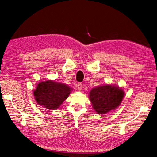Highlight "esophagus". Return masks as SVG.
<instances>
[{
    "label": "esophagus",
    "mask_w": 157,
    "mask_h": 157,
    "mask_svg": "<svg viewBox=\"0 0 157 157\" xmlns=\"http://www.w3.org/2000/svg\"><path fill=\"white\" fill-rule=\"evenodd\" d=\"M82 87H83V86H82V83H79L78 84V90L79 91H82Z\"/></svg>",
    "instance_id": "1"
}]
</instances>
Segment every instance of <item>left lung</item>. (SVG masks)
Instances as JSON below:
<instances>
[{"label": "left lung", "mask_w": 157, "mask_h": 157, "mask_svg": "<svg viewBox=\"0 0 157 157\" xmlns=\"http://www.w3.org/2000/svg\"><path fill=\"white\" fill-rule=\"evenodd\" d=\"M124 96V90L114 85L105 84L92 89L89 98L94 110L98 114H105L116 110Z\"/></svg>", "instance_id": "obj_1"}]
</instances>
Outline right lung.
<instances>
[{"mask_svg": "<svg viewBox=\"0 0 157 157\" xmlns=\"http://www.w3.org/2000/svg\"><path fill=\"white\" fill-rule=\"evenodd\" d=\"M73 89L52 80L39 82L33 94L37 104L49 110H56L67 99Z\"/></svg>", "mask_w": 157, "mask_h": 157, "instance_id": "obj_1", "label": "right lung"}]
</instances>
